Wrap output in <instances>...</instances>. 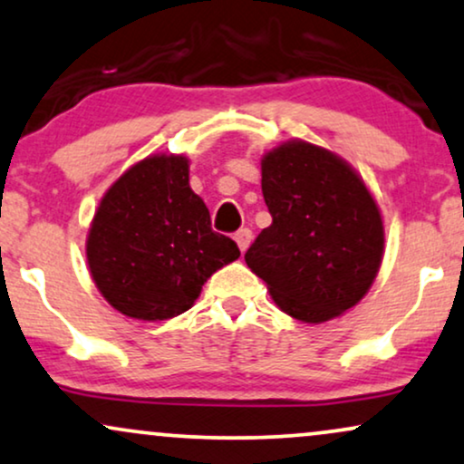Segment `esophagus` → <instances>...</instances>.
<instances>
[{"label":"esophagus","instance_id":"obj_1","mask_svg":"<svg viewBox=\"0 0 464 464\" xmlns=\"http://www.w3.org/2000/svg\"><path fill=\"white\" fill-rule=\"evenodd\" d=\"M234 240H237L238 249L245 254L246 246L251 245V230H246V227H243V230H238L237 234H234Z\"/></svg>","mask_w":464,"mask_h":464}]
</instances>
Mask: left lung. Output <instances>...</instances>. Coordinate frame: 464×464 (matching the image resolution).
<instances>
[{"label":"left lung","instance_id":"left-lung-1","mask_svg":"<svg viewBox=\"0 0 464 464\" xmlns=\"http://www.w3.org/2000/svg\"><path fill=\"white\" fill-rule=\"evenodd\" d=\"M262 194L273 215L245 254L275 304L303 324L356 306L383 260V218L356 168L300 138L262 155Z\"/></svg>","mask_w":464,"mask_h":464}]
</instances>
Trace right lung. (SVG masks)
<instances>
[{"instance_id": "right-lung-1", "label": "right lung", "mask_w": 464, "mask_h": 464, "mask_svg": "<svg viewBox=\"0 0 464 464\" xmlns=\"http://www.w3.org/2000/svg\"><path fill=\"white\" fill-rule=\"evenodd\" d=\"M85 254L106 303L142 322L191 309L213 273L240 257L232 238L210 230L183 153L149 155L114 180L95 208Z\"/></svg>"}]
</instances>
